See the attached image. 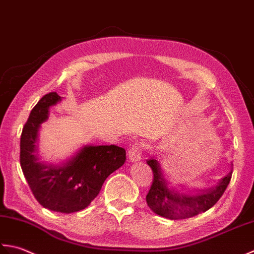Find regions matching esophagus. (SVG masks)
Here are the masks:
<instances>
[{
	"instance_id": "1",
	"label": "esophagus",
	"mask_w": 254,
	"mask_h": 254,
	"mask_svg": "<svg viewBox=\"0 0 254 254\" xmlns=\"http://www.w3.org/2000/svg\"><path fill=\"white\" fill-rule=\"evenodd\" d=\"M128 158L131 162L139 161L141 159V148L139 147V144H133L128 150Z\"/></svg>"
}]
</instances>
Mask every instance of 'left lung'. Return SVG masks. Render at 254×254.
<instances>
[{"label": "left lung", "mask_w": 254, "mask_h": 254, "mask_svg": "<svg viewBox=\"0 0 254 254\" xmlns=\"http://www.w3.org/2000/svg\"><path fill=\"white\" fill-rule=\"evenodd\" d=\"M147 163L153 172L152 185L146 196L147 204L153 213L172 220L190 218L211 208L224 194L232 173L230 171L208 190H188L181 185L186 192L180 193L177 189L170 188L157 157L151 156Z\"/></svg>", "instance_id": "left-lung-1"}]
</instances>
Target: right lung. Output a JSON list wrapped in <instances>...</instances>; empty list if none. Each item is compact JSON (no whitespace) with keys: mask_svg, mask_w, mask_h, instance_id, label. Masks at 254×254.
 I'll use <instances>...</instances> for the list:
<instances>
[{"mask_svg":"<svg viewBox=\"0 0 254 254\" xmlns=\"http://www.w3.org/2000/svg\"><path fill=\"white\" fill-rule=\"evenodd\" d=\"M56 92L40 98L20 136V167L38 203L53 211L75 213L86 208L103 183L126 161V150L114 146H83L60 164H46L39 158L40 125L49 110L61 102Z\"/></svg>","mask_w":254,"mask_h":254,"instance_id":"obj_1","label":"right lung"}]
</instances>
